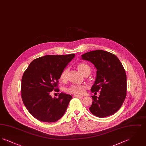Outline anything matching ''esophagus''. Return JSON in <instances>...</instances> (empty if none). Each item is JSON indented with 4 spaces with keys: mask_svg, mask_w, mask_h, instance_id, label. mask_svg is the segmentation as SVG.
Returning a JSON list of instances; mask_svg holds the SVG:
<instances>
[{
    "mask_svg": "<svg viewBox=\"0 0 146 146\" xmlns=\"http://www.w3.org/2000/svg\"><path fill=\"white\" fill-rule=\"evenodd\" d=\"M74 97H77V98H82V97H83V96H81V95H74Z\"/></svg>",
    "mask_w": 146,
    "mask_h": 146,
    "instance_id": "1",
    "label": "esophagus"
}]
</instances>
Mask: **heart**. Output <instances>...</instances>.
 Returning a JSON list of instances; mask_svg holds the SVG:
<instances>
[{
    "instance_id": "b5f03b06",
    "label": "heart",
    "mask_w": 146,
    "mask_h": 146,
    "mask_svg": "<svg viewBox=\"0 0 146 146\" xmlns=\"http://www.w3.org/2000/svg\"><path fill=\"white\" fill-rule=\"evenodd\" d=\"M76 67L78 70L84 74L88 71L90 72V67L86 64L84 63H79L76 65ZM68 73V69L65 68L63 70L60 74V80L63 82H65L67 80ZM86 86L83 84H73L66 89V91L69 94L76 95H82L85 92Z\"/></svg>"
}]
</instances>
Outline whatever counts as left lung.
<instances>
[{
    "label": "left lung",
    "mask_w": 146,
    "mask_h": 146,
    "mask_svg": "<svg viewBox=\"0 0 146 146\" xmlns=\"http://www.w3.org/2000/svg\"><path fill=\"white\" fill-rule=\"evenodd\" d=\"M82 56L83 60L93 63L97 69L91 92L101 91L99 97L91 96L93 101L89 110L99 118L111 115L120 108L126 96L125 70L116 56L106 51H92Z\"/></svg>",
    "instance_id": "left-lung-1"
}]
</instances>
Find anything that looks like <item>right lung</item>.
<instances>
[{"label": "right lung", "mask_w": 146, "mask_h": 146, "mask_svg": "<svg viewBox=\"0 0 146 146\" xmlns=\"http://www.w3.org/2000/svg\"><path fill=\"white\" fill-rule=\"evenodd\" d=\"M75 54L48 55L36 58L29 64L21 81V97L28 111L39 121L52 123L61 118L71 95L61 92L58 98L51 97V91L58 92L60 74Z\"/></svg>", "instance_id": "add662e5"}]
</instances>
